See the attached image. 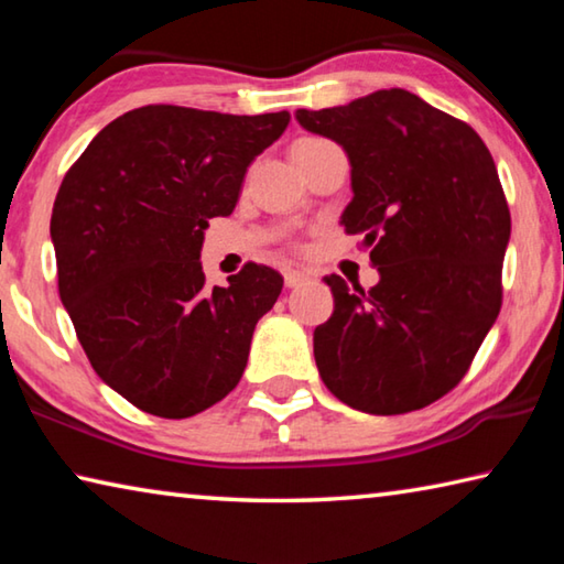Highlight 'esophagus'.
Listing matches in <instances>:
<instances>
[{"mask_svg":"<svg viewBox=\"0 0 564 564\" xmlns=\"http://www.w3.org/2000/svg\"><path fill=\"white\" fill-rule=\"evenodd\" d=\"M285 285H289V289H295V285H301L303 281H308V273H303V271H285Z\"/></svg>","mask_w":564,"mask_h":564,"instance_id":"esophagus-1","label":"esophagus"}]
</instances>
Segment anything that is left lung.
Listing matches in <instances>:
<instances>
[{"label": "left lung", "mask_w": 564, "mask_h": 564, "mask_svg": "<svg viewBox=\"0 0 564 564\" xmlns=\"http://www.w3.org/2000/svg\"><path fill=\"white\" fill-rule=\"evenodd\" d=\"M348 154L340 216L362 236L380 281L326 275L333 316L313 330L323 383L370 415H400L460 383L502 305L510 208L473 127L405 89L295 111Z\"/></svg>", "instance_id": "left-lung-1"}]
</instances>
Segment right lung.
Here are the masks:
<instances>
[{
  "label": "right lung",
  "mask_w": 564,
  "mask_h": 564,
  "mask_svg": "<svg viewBox=\"0 0 564 564\" xmlns=\"http://www.w3.org/2000/svg\"><path fill=\"white\" fill-rule=\"evenodd\" d=\"M291 113L151 104L107 123L52 208L59 299L97 376L144 413L191 417L243 376L283 275L246 263L206 289L208 218L228 216L251 161Z\"/></svg>",
  "instance_id": "right-lung-1"
}]
</instances>
